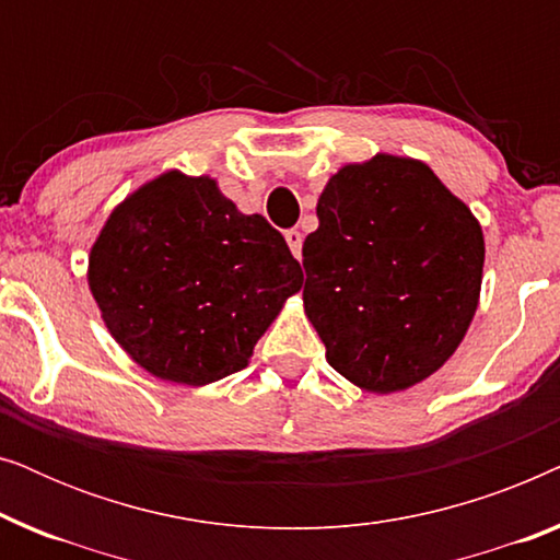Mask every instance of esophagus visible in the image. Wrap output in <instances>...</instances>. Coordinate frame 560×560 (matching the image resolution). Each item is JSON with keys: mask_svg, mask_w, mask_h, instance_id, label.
Here are the masks:
<instances>
[{"mask_svg": "<svg viewBox=\"0 0 560 560\" xmlns=\"http://www.w3.org/2000/svg\"><path fill=\"white\" fill-rule=\"evenodd\" d=\"M285 242H288L290 252H293V257L301 259V249H303V234L298 232V229H288V232H285Z\"/></svg>", "mask_w": 560, "mask_h": 560, "instance_id": "obj_1", "label": "esophagus"}]
</instances>
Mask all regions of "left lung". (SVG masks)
Returning a JSON list of instances; mask_svg holds the SVG:
<instances>
[{
  "mask_svg": "<svg viewBox=\"0 0 560 560\" xmlns=\"http://www.w3.org/2000/svg\"><path fill=\"white\" fill-rule=\"evenodd\" d=\"M316 213L303 242V301L328 364L372 393L425 380L477 311V219L431 167L393 155L341 167Z\"/></svg>",
  "mask_w": 560,
  "mask_h": 560,
  "instance_id": "obj_1",
  "label": "left lung"
}]
</instances>
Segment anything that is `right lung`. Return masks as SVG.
<instances>
[{
    "instance_id": "obj_1",
    "label": "right lung",
    "mask_w": 560,
    "mask_h": 560,
    "mask_svg": "<svg viewBox=\"0 0 560 560\" xmlns=\"http://www.w3.org/2000/svg\"><path fill=\"white\" fill-rule=\"evenodd\" d=\"M303 272L278 229L209 178L165 173L112 213L89 285L121 349L160 380L240 372Z\"/></svg>"
}]
</instances>
